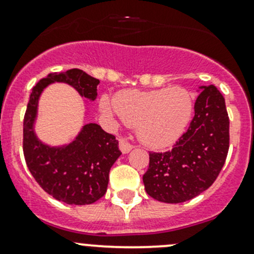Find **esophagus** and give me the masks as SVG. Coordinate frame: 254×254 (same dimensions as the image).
<instances>
[{"mask_svg": "<svg viewBox=\"0 0 254 254\" xmlns=\"http://www.w3.org/2000/svg\"><path fill=\"white\" fill-rule=\"evenodd\" d=\"M132 147H134V146H132L129 141L125 140V138H122V140L119 141V148L123 153H127V152L131 151Z\"/></svg>", "mask_w": 254, "mask_h": 254, "instance_id": "34e87169", "label": "esophagus"}]
</instances>
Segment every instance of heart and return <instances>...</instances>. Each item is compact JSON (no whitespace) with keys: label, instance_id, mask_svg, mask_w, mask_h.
<instances>
[{"label":"heart","instance_id":"b5f03b06","mask_svg":"<svg viewBox=\"0 0 254 254\" xmlns=\"http://www.w3.org/2000/svg\"><path fill=\"white\" fill-rule=\"evenodd\" d=\"M101 111L118 117L129 127H137L138 137L153 148L173 145L185 132L193 114V97L180 86L149 91L127 90L100 101Z\"/></svg>","mask_w":254,"mask_h":254}]
</instances>
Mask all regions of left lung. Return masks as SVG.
<instances>
[{"mask_svg":"<svg viewBox=\"0 0 254 254\" xmlns=\"http://www.w3.org/2000/svg\"><path fill=\"white\" fill-rule=\"evenodd\" d=\"M194 116L170 151L149 152L145 190L165 203H181L207 190L218 178L229 151L225 100L214 86H201Z\"/></svg>","mask_w":254,"mask_h":254,"instance_id":"8db88e82","label":"left lung"}]
</instances>
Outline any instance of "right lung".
Instances as JSON below:
<instances>
[{"label": "right lung", "mask_w": 254, "mask_h": 254, "mask_svg": "<svg viewBox=\"0 0 254 254\" xmlns=\"http://www.w3.org/2000/svg\"><path fill=\"white\" fill-rule=\"evenodd\" d=\"M52 82H65L80 96L95 101L100 80L80 69H70L51 73L37 82L24 116V158L36 183L56 199L66 204H91L105 196L109 170L122 154L118 140L98 124L90 123L69 145L51 147L42 143L34 131V123L40 95Z\"/></svg>", "instance_id": "add662e5"}]
</instances>
